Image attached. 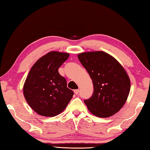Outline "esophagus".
<instances>
[{
    "instance_id": "obj_1",
    "label": "esophagus",
    "mask_w": 150,
    "mask_h": 150,
    "mask_svg": "<svg viewBox=\"0 0 150 150\" xmlns=\"http://www.w3.org/2000/svg\"><path fill=\"white\" fill-rule=\"evenodd\" d=\"M74 93L76 95H78V93H79V91H80V90L79 89H76V90H74Z\"/></svg>"
}]
</instances>
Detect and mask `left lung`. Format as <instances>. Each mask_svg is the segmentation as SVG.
I'll return each mask as SVG.
<instances>
[{"mask_svg":"<svg viewBox=\"0 0 150 150\" xmlns=\"http://www.w3.org/2000/svg\"><path fill=\"white\" fill-rule=\"evenodd\" d=\"M78 57L94 87L91 98L84 100L89 112L97 117H108L120 111L131 88L123 67L114 57L100 51L81 53Z\"/></svg>","mask_w":150,"mask_h":150,"instance_id":"obj_1","label":"left lung"}]
</instances>
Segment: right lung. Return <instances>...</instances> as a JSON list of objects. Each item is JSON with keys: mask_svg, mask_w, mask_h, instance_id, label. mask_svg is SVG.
<instances>
[{"mask_svg": "<svg viewBox=\"0 0 150 150\" xmlns=\"http://www.w3.org/2000/svg\"><path fill=\"white\" fill-rule=\"evenodd\" d=\"M69 54L50 52L31 68L23 86V95L34 111L46 117H53L65 109L74 95L67 87V80L58 69Z\"/></svg>", "mask_w": 150, "mask_h": 150, "instance_id": "obj_1", "label": "right lung"}]
</instances>
